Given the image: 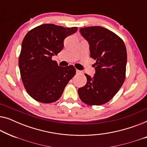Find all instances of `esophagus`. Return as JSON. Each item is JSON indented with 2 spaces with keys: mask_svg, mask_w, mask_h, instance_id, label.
I'll use <instances>...</instances> for the list:
<instances>
[{
  "mask_svg": "<svg viewBox=\"0 0 147 147\" xmlns=\"http://www.w3.org/2000/svg\"><path fill=\"white\" fill-rule=\"evenodd\" d=\"M76 73H77V74H81L82 71H80V70H78V69H76Z\"/></svg>",
  "mask_w": 147,
  "mask_h": 147,
  "instance_id": "obj_1",
  "label": "esophagus"
}]
</instances>
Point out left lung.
Instances as JSON below:
<instances>
[{"label":"left lung","instance_id":"left-lung-1","mask_svg":"<svg viewBox=\"0 0 147 147\" xmlns=\"http://www.w3.org/2000/svg\"><path fill=\"white\" fill-rule=\"evenodd\" d=\"M80 31L89 43L90 57L96 62L94 76L85 74L87 83L78 89V94L88 105H102L116 95L125 80V44L116 34L100 26L81 28Z\"/></svg>","mask_w":147,"mask_h":147}]
</instances>
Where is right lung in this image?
I'll return each mask as SVG.
<instances>
[{"instance_id": "1", "label": "right lung", "mask_w": 147, "mask_h": 147, "mask_svg": "<svg viewBox=\"0 0 147 147\" xmlns=\"http://www.w3.org/2000/svg\"><path fill=\"white\" fill-rule=\"evenodd\" d=\"M77 31L75 27L43 24L26 34L19 66L24 87L34 100L45 104L57 101L75 76L73 65L61 67L51 58L63 49L64 39Z\"/></svg>"}]
</instances>
